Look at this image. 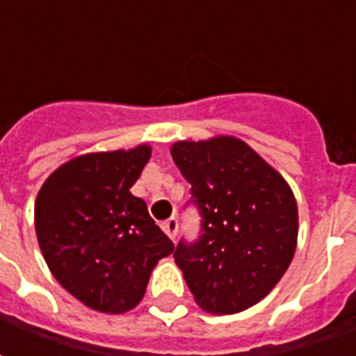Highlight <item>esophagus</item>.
<instances>
[{
  "label": "esophagus",
  "instance_id": "34e87169",
  "mask_svg": "<svg viewBox=\"0 0 356 356\" xmlns=\"http://www.w3.org/2000/svg\"><path fill=\"white\" fill-rule=\"evenodd\" d=\"M162 229L171 240H175V236H177V229H179L177 219H175V217H171V219H168V221H163Z\"/></svg>",
  "mask_w": 356,
  "mask_h": 356
}]
</instances>
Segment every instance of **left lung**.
<instances>
[{
  "mask_svg": "<svg viewBox=\"0 0 356 356\" xmlns=\"http://www.w3.org/2000/svg\"><path fill=\"white\" fill-rule=\"evenodd\" d=\"M171 158L193 185L202 236L179 242L175 263L194 301L232 314L261 301L298 246V202L290 185L244 140L219 135L177 140Z\"/></svg>",
  "mask_w": 356,
  "mask_h": 356,
  "instance_id": "8db88e82",
  "label": "left lung"
}]
</instances>
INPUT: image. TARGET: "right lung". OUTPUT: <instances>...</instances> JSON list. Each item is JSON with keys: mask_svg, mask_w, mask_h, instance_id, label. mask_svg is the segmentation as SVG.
Segmentation results:
<instances>
[{"mask_svg": "<svg viewBox=\"0 0 356 356\" xmlns=\"http://www.w3.org/2000/svg\"><path fill=\"white\" fill-rule=\"evenodd\" d=\"M148 145L76 156L45 179L34 206L38 244L51 275L93 311L139 305L152 268L173 252L147 202L131 188Z\"/></svg>", "mask_w": 356, "mask_h": 356, "instance_id": "add662e5", "label": "right lung"}]
</instances>
